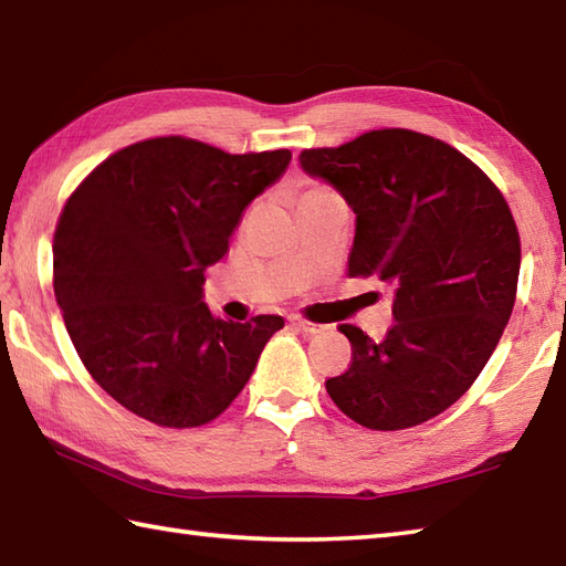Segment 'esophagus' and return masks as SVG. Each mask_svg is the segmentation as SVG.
Masks as SVG:
<instances>
[{"instance_id":"34e87169","label":"esophagus","mask_w":566,"mask_h":566,"mask_svg":"<svg viewBox=\"0 0 566 566\" xmlns=\"http://www.w3.org/2000/svg\"><path fill=\"white\" fill-rule=\"evenodd\" d=\"M290 321H292L294 328L304 331V334H318V331H324V326H321V324H314V321H306L302 316H292Z\"/></svg>"}]
</instances>
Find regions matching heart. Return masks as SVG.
Listing matches in <instances>:
<instances>
[{
    "mask_svg": "<svg viewBox=\"0 0 566 566\" xmlns=\"http://www.w3.org/2000/svg\"><path fill=\"white\" fill-rule=\"evenodd\" d=\"M314 193H321V188H308V191H306L304 196H314ZM304 196H302V198H304Z\"/></svg>",
    "mask_w": 566,
    "mask_h": 566,
    "instance_id": "obj_1",
    "label": "heart"
}]
</instances>
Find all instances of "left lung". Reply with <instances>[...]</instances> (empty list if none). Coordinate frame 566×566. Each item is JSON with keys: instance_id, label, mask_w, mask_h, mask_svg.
<instances>
[{"instance_id": "obj_1", "label": "left lung", "mask_w": 566, "mask_h": 566, "mask_svg": "<svg viewBox=\"0 0 566 566\" xmlns=\"http://www.w3.org/2000/svg\"><path fill=\"white\" fill-rule=\"evenodd\" d=\"M298 166L356 213L350 276L395 286V324L375 343L343 324L350 368L326 380L353 422L422 424L479 378L513 314L520 235L503 193L471 159L409 129L365 132Z\"/></svg>"}]
</instances>
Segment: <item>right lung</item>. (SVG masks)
Returning a JSON list of instances; mask_svg holds the SVG:
<instances>
[{
    "mask_svg": "<svg viewBox=\"0 0 566 566\" xmlns=\"http://www.w3.org/2000/svg\"><path fill=\"white\" fill-rule=\"evenodd\" d=\"M290 161V149L157 137L113 154L69 198L53 238L55 302L87 373L129 412L201 427L250 380L284 321L213 316L203 272Z\"/></svg>",
    "mask_w": 566,
    "mask_h": 566,
    "instance_id": "right-lung-1",
    "label": "right lung"
}]
</instances>
